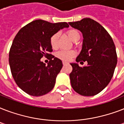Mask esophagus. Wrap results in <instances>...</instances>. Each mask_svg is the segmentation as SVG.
I'll return each instance as SVG.
<instances>
[{
  "instance_id": "1",
  "label": "esophagus",
  "mask_w": 124,
  "mask_h": 124,
  "mask_svg": "<svg viewBox=\"0 0 124 124\" xmlns=\"http://www.w3.org/2000/svg\"><path fill=\"white\" fill-rule=\"evenodd\" d=\"M62 64H63V65H64V66H65V65H67V64H68V62H65V61H63V62H62Z\"/></svg>"
}]
</instances>
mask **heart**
<instances>
[{"label":"heart","mask_w":124,"mask_h":124,"mask_svg":"<svg viewBox=\"0 0 124 124\" xmlns=\"http://www.w3.org/2000/svg\"><path fill=\"white\" fill-rule=\"evenodd\" d=\"M68 36L73 42H76L80 39V34L77 30H70L67 32ZM60 34L59 33H56L53 34L50 39L51 46L53 49H56L58 47V40ZM76 55V52L73 50H60L56 53L57 58H60L62 60L69 61L73 57Z\"/></svg>","instance_id":"heart-1"}]
</instances>
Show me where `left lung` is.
Returning a JSON list of instances; mask_svg holds the SVG:
<instances>
[{
	"label": "left lung",
	"instance_id": "left-lung-1",
	"mask_svg": "<svg viewBox=\"0 0 124 124\" xmlns=\"http://www.w3.org/2000/svg\"><path fill=\"white\" fill-rule=\"evenodd\" d=\"M69 24L80 31L84 39L76 61L87 62L83 67L77 63L70 64L73 68L70 74L71 84L78 94L94 96L109 84L113 76L117 64L115 46L104 27L91 18H84Z\"/></svg>",
	"mask_w": 124,
	"mask_h": 124
}]
</instances>
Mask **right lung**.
<instances>
[{"mask_svg": "<svg viewBox=\"0 0 124 124\" xmlns=\"http://www.w3.org/2000/svg\"><path fill=\"white\" fill-rule=\"evenodd\" d=\"M68 23H51L36 20L20 29L15 36L9 54V63L15 81L24 92L31 96L47 94L54 87L56 76L62 69V60L49 53L53 51L50 39ZM50 56L47 65L43 56Z\"/></svg>", "mask_w": 124, "mask_h": 124, "instance_id": "1", "label": "right lung"}]
</instances>
